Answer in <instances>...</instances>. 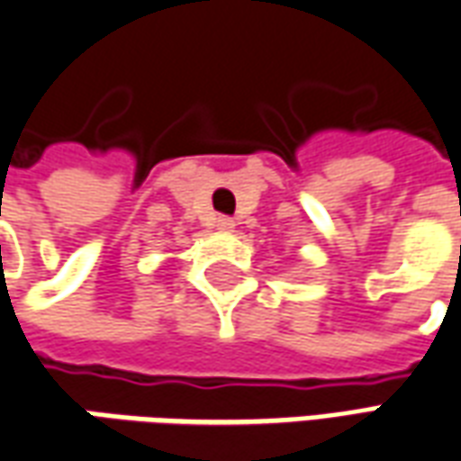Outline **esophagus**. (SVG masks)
I'll list each match as a JSON object with an SVG mask.
<instances>
[{
  "mask_svg": "<svg viewBox=\"0 0 461 461\" xmlns=\"http://www.w3.org/2000/svg\"><path fill=\"white\" fill-rule=\"evenodd\" d=\"M215 228L228 233V230H233V228H236V221H233V218H228V215H218V218H215Z\"/></svg>",
  "mask_w": 461,
  "mask_h": 461,
  "instance_id": "obj_1",
  "label": "esophagus"
}]
</instances>
